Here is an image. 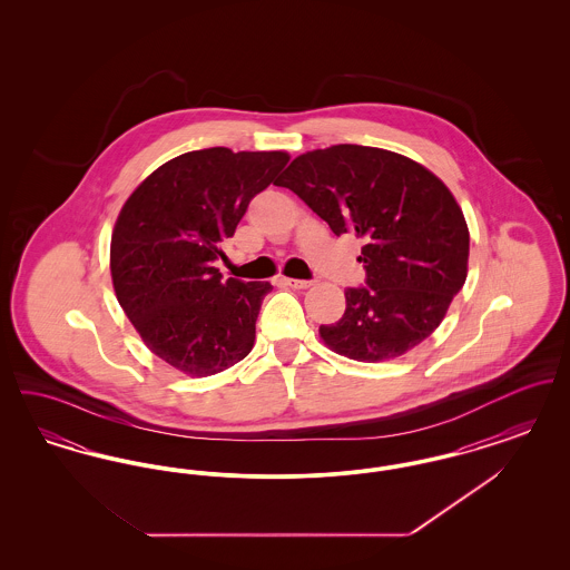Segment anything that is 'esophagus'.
<instances>
[{
	"mask_svg": "<svg viewBox=\"0 0 570 570\" xmlns=\"http://www.w3.org/2000/svg\"><path fill=\"white\" fill-rule=\"evenodd\" d=\"M284 286H291V288H297V291H303V288H309L314 282L312 279H295V277H282L279 279Z\"/></svg>",
	"mask_w": 570,
	"mask_h": 570,
	"instance_id": "34e87169",
	"label": "esophagus"
}]
</instances>
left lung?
Listing matches in <instances>:
<instances>
[{
	"label": "left lung",
	"instance_id": "left-lung-1",
	"mask_svg": "<svg viewBox=\"0 0 570 570\" xmlns=\"http://www.w3.org/2000/svg\"><path fill=\"white\" fill-rule=\"evenodd\" d=\"M277 186L340 237L363 242L365 284L346 288V312L321 337L354 361L395 358L442 323L465 282L470 235L449 188L400 154L333 145L295 158Z\"/></svg>",
	"mask_w": 570,
	"mask_h": 570
}]
</instances>
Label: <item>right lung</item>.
<instances>
[{
  "label": "right lung",
  "instance_id": "add662e5",
  "mask_svg": "<svg viewBox=\"0 0 570 570\" xmlns=\"http://www.w3.org/2000/svg\"><path fill=\"white\" fill-rule=\"evenodd\" d=\"M288 160L284 151H188L126 200L110 239L115 295L147 348L175 370L212 376L252 351L273 286L224 279L214 263L249 200Z\"/></svg>",
  "mask_w": 570,
  "mask_h": 570
}]
</instances>
